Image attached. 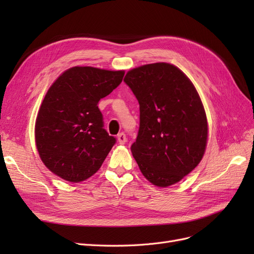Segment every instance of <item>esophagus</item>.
Returning a JSON list of instances; mask_svg holds the SVG:
<instances>
[{
	"label": "esophagus",
	"mask_w": 254,
	"mask_h": 254,
	"mask_svg": "<svg viewBox=\"0 0 254 254\" xmlns=\"http://www.w3.org/2000/svg\"><path fill=\"white\" fill-rule=\"evenodd\" d=\"M118 142L120 144H125L127 142V137L124 132H121L118 134Z\"/></svg>",
	"instance_id": "1"
}]
</instances>
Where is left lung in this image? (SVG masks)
<instances>
[{
	"instance_id": "left-lung-1",
	"label": "left lung",
	"mask_w": 254,
	"mask_h": 254,
	"mask_svg": "<svg viewBox=\"0 0 254 254\" xmlns=\"http://www.w3.org/2000/svg\"><path fill=\"white\" fill-rule=\"evenodd\" d=\"M124 81L140 105L131 152L142 174L159 188L179 182L200 162L207 141L206 115L194 84L166 63L132 68Z\"/></svg>"
}]
</instances>
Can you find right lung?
Returning <instances> with one entry per match:
<instances>
[{"instance_id": "right-lung-1", "label": "right lung", "mask_w": 254, "mask_h": 254, "mask_svg": "<svg viewBox=\"0 0 254 254\" xmlns=\"http://www.w3.org/2000/svg\"><path fill=\"white\" fill-rule=\"evenodd\" d=\"M124 74L74 66L54 81L35 125L38 152L52 173L77 183L99 170L117 140L104 129L97 105L119 86Z\"/></svg>"}]
</instances>
